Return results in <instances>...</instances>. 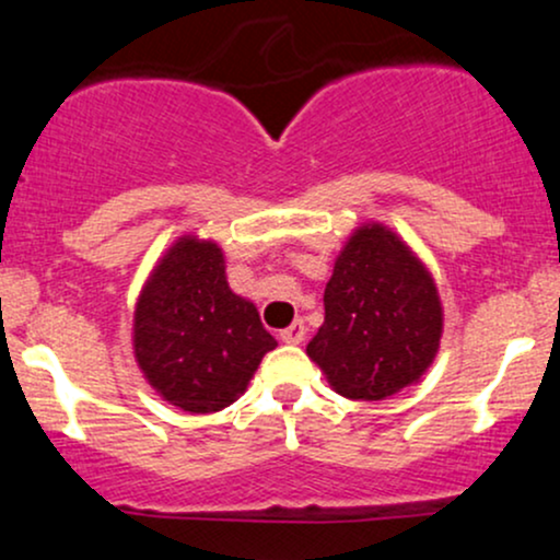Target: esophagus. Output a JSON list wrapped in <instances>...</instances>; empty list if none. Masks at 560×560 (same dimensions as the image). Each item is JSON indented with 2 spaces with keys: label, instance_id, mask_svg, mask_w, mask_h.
<instances>
[{
  "label": "esophagus",
  "instance_id": "obj_1",
  "mask_svg": "<svg viewBox=\"0 0 560 560\" xmlns=\"http://www.w3.org/2000/svg\"><path fill=\"white\" fill-rule=\"evenodd\" d=\"M279 339H281V342H287V345H300L302 339H305V324H302V320H294L289 329L279 334Z\"/></svg>",
  "mask_w": 560,
  "mask_h": 560
}]
</instances>
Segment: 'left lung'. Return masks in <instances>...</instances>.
Instances as JSON below:
<instances>
[{"label":"left lung","instance_id":"8db88e82","mask_svg":"<svg viewBox=\"0 0 560 560\" xmlns=\"http://www.w3.org/2000/svg\"><path fill=\"white\" fill-rule=\"evenodd\" d=\"M324 307L307 355L350 400H384L419 382L440 350L442 305L432 273L382 223L347 240Z\"/></svg>","mask_w":560,"mask_h":560}]
</instances>
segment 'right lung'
<instances>
[{
    "mask_svg": "<svg viewBox=\"0 0 560 560\" xmlns=\"http://www.w3.org/2000/svg\"><path fill=\"white\" fill-rule=\"evenodd\" d=\"M276 339L258 307L229 289L215 242L182 236L141 289L133 355L163 400L215 413L247 389Z\"/></svg>",
    "mask_w": 560,
    "mask_h": 560,
    "instance_id": "add662e5",
    "label": "right lung"
}]
</instances>
